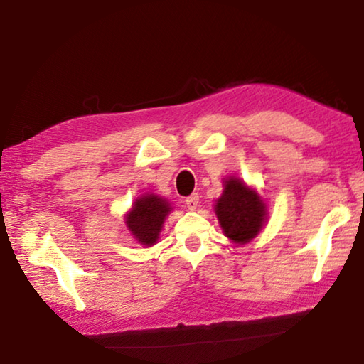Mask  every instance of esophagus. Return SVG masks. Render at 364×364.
I'll return each instance as SVG.
<instances>
[{
    "label": "esophagus",
    "instance_id": "1",
    "mask_svg": "<svg viewBox=\"0 0 364 364\" xmlns=\"http://www.w3.org/2000/svg\"><path fill=\"white\" fill-rule=\"evenodd\" d=\"M186 205L189 210H196L197 205H199V194H191L186 197Z\"/></svg>",
    "mask_w": 364,
    "mask_h": 364
}]
</instances>
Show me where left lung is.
Returning a JSON list of instances; mask_svg holds the SVG:
<instances>
[{
    "label": "left lung",
    "instance_id": "left-lung-1",
    "mask_svg": "<svg viewBox=\"0 0 364 364\" xmlns=\"http://www.w3.org/2000/svg\"><path fill=\"white\" fill-rule=\"evenodd\" d=\"M215 213L224 235L235 243H247L259 234L266 223L267 208L261 196L239 178H229L216 200Z\"/></svg>",
    "mask_w": 364,
    "mask_h": 364
}]
</instances>
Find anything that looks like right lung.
Here are the masks:
<instances>
[{
	"label": "right lung",
	"mask_w": 364,
	"mask_h": 364,
	"mask_svg": "<svg viewBox=\"0 0 364 364\" xmlns=\"http://www.w3.org/2000/svg\"><path fill=\"white\" fill-rule=\"evenodd\" d=\"M170 211L171 207L167 200L159 196L146 194L134 202V207L125 215V224L138 243L151 247L159 239L165 216Z\"/></svg>",
	"instance_id": "1"
}]
</instances>
